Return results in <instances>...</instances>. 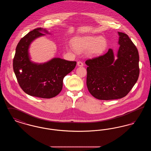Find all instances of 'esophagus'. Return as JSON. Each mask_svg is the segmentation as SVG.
<instances>
[{"label":"esophagus","instance_id":"obj_1","mask_svg":"<svg viewBox=\"0 0 151 151\" xmlns=\"http://www.w3.org/2000/svg\"><path fill=\"white\" fill-rule=\"evenodd\" d=\"M77 65L79 67H83V65H84V64H83V63L82 62H81V61H79V62H78V63H77Z\"/></svg>","mask_w":151,"mask_h":151}]
</instances>
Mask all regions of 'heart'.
<instances>
[{
	"label": "heart",
	"instance_id": "b5f03b06",
	"mask_svg": "<svg viewBox=\"0 0 151 151\" xmlns=\"http://www.w3.org/2000/svg\"><path fill=\"white\" fill-rule=\"evenodd\" d=\"M72 44L74 49L78 51L88 50V54L91 56L102 54L108 46L106 38L99 36L76 37L72 40Z\"/></svg>",
	"mask_w": 151,
	"mask_h": 151
}]
</instances>
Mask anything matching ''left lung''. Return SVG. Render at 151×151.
<instances>
[{"instance_id":"left-lung-1","label":"left lung","mask_w":151,"mask_h":151,"mask_svg":"<svg viewBox=\"0 0 151 151\" xmlns=\"http://www.w3.org/2000/svg\"><path fill=\"white\" fill-rule=\"evenodd\" d=\"M120 45L115 59L113 50L88 59L86 86L94 97L110 100L125 97L139 75V56L135 45L126 34L118 32Z\"/></svg>"}]
</instances>
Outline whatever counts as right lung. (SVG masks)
<instances>
[{"mask_svg": "<svg viewBox=\"0 0 151 151\" xmlns=\"http://www.w3.org/2000/svg\"><path fill=\"white\" fill-rule=\"evenodd\" d=\"M49 33L45 29L36 28L22 38L17 44L13 60L14 74L19 86L30 96L50 99L57 96L63 87L65 76L75 68L76 62L54 58L44 63L30 60L29 48L35 39Z\"/></svg>", "mask_w": 151, "mask_h": 151, "instance_id": "add662e5", "label": "right lung"}]
</instances>
